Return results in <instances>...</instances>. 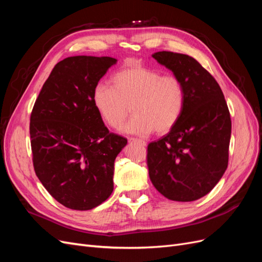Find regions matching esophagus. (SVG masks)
I'll return each instance as SVG.
<instances>
[{
    "label": "esophagus",
    "mask_w": 262,
    "mask_h": 262,
    "mask_svg": "<svg viewBox=\"0 0 262 262\" xmlns=\"http://www.w3.org/2000/svg\"><path fill=\"white\" fill-rule=\"evenodd\" d=\"M129 142H131V143H139V144L142 145V146H145V145H146V142H145V141L141 140V139H137V138H131V139H129Z\"/></svg>",
    "instance_id": "1"
}]
</instances>
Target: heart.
<instances>
[{
    "mask_svg": "<svg viewBox=\"0 0 262 262\" xmlns=\"http://www.w3.org/2000/svg\"><path fill=\"white\" fill-rule=\"evenodd\" d=\"M112 85L94 87L93 104L109 126L118 129L134 113L124 126L126 133L165 134L175 128L186 105L185 85L177 75L132 63L116 72Z\"/></svg>",
    "mask_w": 262,
    "mask_h": 262,
    "instance_id": "heart-1",
    "label": "heart"
}]
</instances>
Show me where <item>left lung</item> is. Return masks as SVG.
Returning a JSON list of instances; mask_svg holds the SVG:
<instances>
[{
    "instance_id": "obj_1",
    "label": "left lung",
    "mask_w": 262,
    "mask_h": 262,
    "mask_svg": "<svg viewBox=\"0 0 262 262\" xmlns=\"http://www.w3.org/2000/svg\"><path fill=\"white\" fill-rule=\"evenodd\" d=\"M152 57L184 83L186 105L175 128L147 145L149 179L169 200L194 201L208 194L227 168L231 115L215 78L195 59L170 51Z\"/></svg>"
}]
</instances>
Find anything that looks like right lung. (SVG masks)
<instances>
[{"instance_id":"add662e5","label":"right lung","mask_w":262,"mask_h":262,"mask_svg":"<svg viewBox=\"0 0 262 262\" xmlns=\"http://www.w3.org/2000/svg\"><path fill=\"white\" fill-rule=\"evenodd\" d=\"M117 62L76 55L52 69L30 115V144L37 177L64 207L86 211L114 190L115 160L126 139L109 132L93 104V91Z\"/></svg>"}]
</instances>
